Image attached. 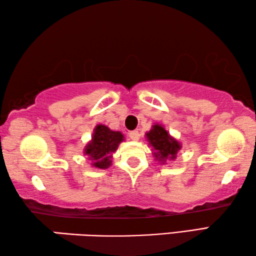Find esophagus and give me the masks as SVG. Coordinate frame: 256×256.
Returning a JSON list of instances; mask_svg holds the SVG:
<instances>
[{"instance_id":"esophagus-1","label":"esophagus","mask_w":256,"mask_h":256,"mask_svg":"<svg viewBox=\"0 0 256 256\" xmlns=\"http://www.w3.org/2000/svg\"><path fill=\"white\" fill-rule=\"evenodd\" d=\"M128 137L130 138L132 140H140V132H138V130L129 132H128Z\"/></svg>"}]
</instances>
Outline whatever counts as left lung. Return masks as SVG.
I'll list each match as a JSON object with an SVG mask.
<instances>
[{
  "label": "left lung",
  "instance_id": "8db88e82",
  "mask_svg": "<svg viewBox=\"0 0 256 256\" xmlns=\"http://www.w3.org/2000/svg\"><path fill=\"white\" fill-rule=\"evenodd\" d=\"M146 140L154 148L156 160L163 164L168 160H176L178 152L181 150L180 142L174 140L162 124H154L153 128L146 132Z\"/></svg>",
  "mask_w": 256,
  "mask_h": 256
}]
</instances>
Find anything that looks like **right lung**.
Instances as JSON below:
<instances>
[{
  "label": "right lung",
  "mask_w": 256,
  "mask_h": 256,
  "mask_svg": "<svg viewBox=\"0 0 256 256\" xmlns=\"http://www.w3.org/2000/svg\"><path fill=\"white\" fill-rule=\"evenodd\" d=\"M124 140L120 132H114L104 124L94 128L92 140L85 146L84 154L92 162L94 168H108L111 165L112 154Z\"/></svg>",
  "instance_id": "1"
}]
</instances>
